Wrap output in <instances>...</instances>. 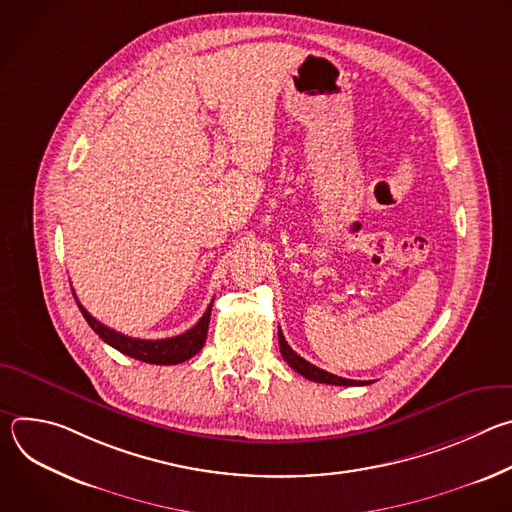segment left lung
<instances>
[{"mask_svg":"<svg viewBox=\"0 0 512 512\" xmlns=\"http://www.w3.org/2000/svg\"><path fill=\"white\" fill-rule=\"evenodd\" d=\"M277 336H279V350H281V356L283 360L289 364L291 369H294L296 373H300L302 377L310 379V381H316V383H324V385H340V387H356V385H369L367 381H350V379H342V377H336L328 371H322L318 369L316 364L308 362L306 358H302L298 352H294L289 348V344L285 342L283 334H281V328H277Z\"/></svg>","mask_w":512,"mask_h":512,"instance_id":"8db88e82","label":"left lung"}]
</instances>
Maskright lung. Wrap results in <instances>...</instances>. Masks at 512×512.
<instances>
[{
    "mask_svg": "<svg viewBox=\"0 0 512 512\" xmlns=\"http://www.w3.org/2000/svg\"><path fill=\"white\" fill-rule=\"evenodd\" d=\"M79 310L83 312L85 320L89 322V326L99 334V338L103 342H107L109 346L117 348L119 352L141 360V362H150V364H178L184 362L188 358H192L196 352H200V348L206 342V332H208V322H210V310H212V302L206 308L204 316L184 334L180 336H172V338H162V340H141V338H131L125 336L105 324H101L99 320H95L77 300Z\"/></svg>",
    "mask_w": 512,
    "mask_h": 512,
    "instance_id": "1",
    "label": "right lung"
}]
</instances>
